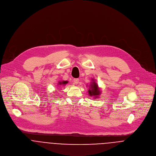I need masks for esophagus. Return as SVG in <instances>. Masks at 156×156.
Returning a JSON list of instances; mask_svg holds the SVG:
<instances>
[{
    "label": "esophagus",
    "mask_w": 156,
    "mask_h": 156,
    "mask_svg": "<svg viewBox=\"0 0 156 156\" xmlns=\"http://www.w3.org/2000/svg\"><path fill=\"white\" fill-rule=\"evenodd\" d=\"M79 81H80V80H79V79H78V78H75V79H74V80H73V83H74V84H78L79 83Z\"/></svg>",
    "instance_id": "esophagus-1"
}]
</instances>
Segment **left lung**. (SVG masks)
Here are the masks:
<instances>
[{"label":"left lung","mask_w":156,"mask_h":156,"mask_svg":"<svg viewBox=\"0 0 156 156\" xmlns=\"http://www.w3.org/2000/svg\"><path fill=\"white\" fill-rule=\"evenodd\" d=\"M90 89L88 90L89 95L91 97H94L95 98H98V95H100L101 91L99 89L98 86L94 81V80L92 79V81L90 83V84L89 85Z\"/></svg>","instance_id":"obj_1"}]
</instances>
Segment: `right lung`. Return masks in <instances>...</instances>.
<instances>
[{"label":"right lung","mask_w":156,"mask_h":156,"mask_svg":"<svg viewBox=\"0 0 156 156\" xmlns=\"http://www.w3.org/2000/svg\"><path fill=\"white\" fill-rule=\"evenodd\" d=\"M67 83H68L67 81H59L58 84V85H61V86H64V85L66 84Z\"/></svg>","instance_id":"add662e5"}]
</instances>
